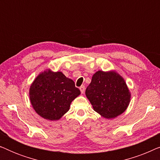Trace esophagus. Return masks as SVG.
Returning a JSON list of instances; mask_svg holds the SVG:
<instances>
[{"mask_svg":"<svg viewBox=\"0 0 160 160\" xmlns=\"http://www.w3.org/2000/svg\"><path fill=\"white\" fill-rule=\"evenodd\" d=\"M79 89H80L81 92L84 93V90H85V87L84 86V85H82V86H81V87H79Z\"/></svg>","mask_w":160,"mask_h":160,"instance_id":"esophagus-1","label":"esophagus"}]
</instances>
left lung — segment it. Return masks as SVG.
Here are the masks:
<instances>
[{
    "mask_svg": "<svg viewBox=\"0 0 160 160\" xmlns=\"http://www.w3.org/2000/svg\"><path fill=\"white\" fill-rule=\"evenodd\" d=\"M85 94L94 111L106 119L122 114L131 98L124 78L115 71L96 72Z\"/></svg>",
    "mask_w": 160,
    "mask_h": 160,
    "instance_id": "obj_1",
    "label": "left lung"
}]
</instances>
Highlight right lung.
<instances>
[{
  "label": "right lung",
  "mask_w": 160,
  "mask_h": 160,
  "mask_svg": "<svg viewBox=\"0 0 160 160\" xmlns=\"http://www.w3.org/2000/svg\"><path fill=\"white\" fill-rule=\"evenodd\" d=\"M80 94L73 80L62 72H53L50 69L37 76L29 91L30 102L36 112L43 119L52 121L60 119Z\"/></svg>",
  "instance_id": "1"
}]
</instances>
